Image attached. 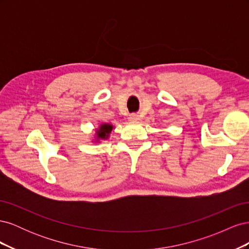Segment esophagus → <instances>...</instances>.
Returning <instances> with one entry per match:
<instances>
[{
	"mask_svg": "<svg viewBox=\"0 0 249 249\" xmlns=\"http://www.w3.org/2000/svg\"><path fill=\"white\" fill-rule=\"evenodd\" d=\"M129 119L131 122H138V120H140V115L136 114V113H133V114L129 116Z\"/></svg>",
	"mask_w": 249,
	"mask_h": 249,
	"instance_id": "obj_1",
	"label": "esophagus"
}]
</instances>
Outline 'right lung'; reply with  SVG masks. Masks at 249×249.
Instances as JSON below:
<instances>
[{"label":"right lung","mask_w":249,"mask_h":249,"mask_svg":"<svg viewBox=\"0 0 249 249\" xmlns=\"http://www.w3.org/2000/svg\"><path fill=\"white\" fill-rule=\"evenodd\" d=\"M113 129V125L109 124H104L100 126V129L96 131V135L97 138L100 139H107L109 137V134L111 133Z\"/></svg>","instance_id":"1"}]
</instances>
